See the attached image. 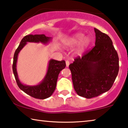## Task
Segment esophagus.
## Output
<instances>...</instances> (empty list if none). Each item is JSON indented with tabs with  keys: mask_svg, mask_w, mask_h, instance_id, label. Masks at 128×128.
<instances>
[{
	"mask_svg": "<svg viewBox=\"0 0 128 128\" xmlns=\"http://www.w3.org/2000/svg\"><path fill=\"white\" fill-rule=\"evenodd\" d=\"M66 67H68L69 66V65H70V62L69 61L66 60Z\"/></svg>",
	"mask_w": 128,
	"mask_h": 128,
	"instance_id": "esophagus-1",
	"label": "esophagus"
}]
</instances>
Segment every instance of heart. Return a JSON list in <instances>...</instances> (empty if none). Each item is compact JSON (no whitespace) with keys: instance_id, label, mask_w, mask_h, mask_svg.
I'll return each mask as SVG.
<instances>
[{"instance_id":"1","label":"heart","mask_w":128,"mask_h":128,"mask_svg":"<svg viewBox=\"0 0 128 128\" xmlns=\"http://www.w3.org/2000/svg\"><path fill=\"white\" fill-rule=\"evenodd\" d=\"M90 44V38L88 37H84V34L77 33L64 42L66 47H72L78 45L75 50V53L78 56H82Z\"/></svg>"}]
</instances>
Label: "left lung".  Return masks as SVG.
Returning <instances> with one entry per match:
<instances>
[{"label":"left lung","instance_id":"obj_1","mask_svg":"<svg viewBox=\"0 0 128 128\" xmlns=\"http://www.w3.org/2000/svg\"><path fill=\"white\" fill-rule=\"evenodd\" d=\"M94 31L95 46L69 66L74 89L87 99L109 90L119 70L118 56L111 38L96 28Z\"/></svg>","mask_w":128,"mask_h":128}]
</instances>
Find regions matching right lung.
Here are the masks:
<instances>
[{"mask_svg":"<svg viewBox=\"0 0 128 128\" xmlns=\"http://www.w3.org/2000/svg\"><path fill=\"white\" fill-rule=\"evenodd\" d=\"M52 37H47L45 34L26 36L23 38L15 50L13 58L12 70L19 88L30 96L40 100L48 98L52 95L56 89L58 74L66 66V62L64 60L58 61L50 59L49 61L46 74L41 82L37 85L29 86L22 83L19 79L16 70L17 60L19 53L28 42H41L43 44H48L52 41Z\"/></svg>","mask_w":128,"mask_h":128,"instance_id":"1","label":"right lung"}]
</instances>
